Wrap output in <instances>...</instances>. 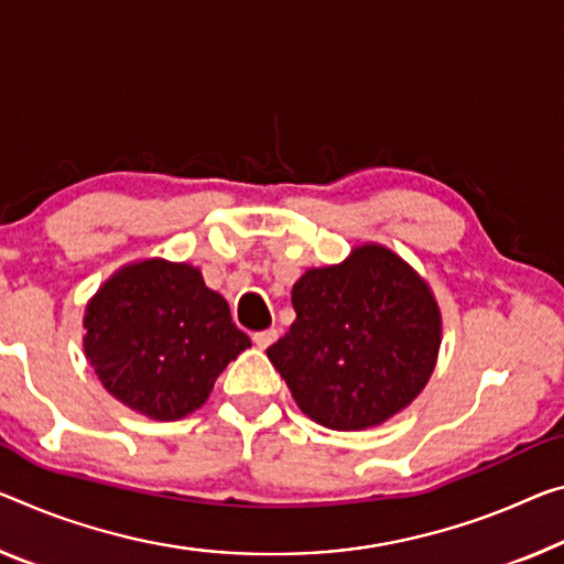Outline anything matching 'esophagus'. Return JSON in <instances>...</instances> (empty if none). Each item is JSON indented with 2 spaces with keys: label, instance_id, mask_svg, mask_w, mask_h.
<instances>
[{
  "label": "esophagus",
  "instance_id": "esophagus-1",
  "mask_svg": "<svg viewBox=\"0 0 564 564\" xmlns=\"http://www.w3.org/2000/svg\"><path fill=\"white\" fill-rule=\"evenodd\" d=\"M276 337H280V333H276L274 330V327H272V330H262V333H254L252 335V340H254V345H257V348H262V350H267V348H270V345L276 340Z\"/></svg>",
  "mask_w": 564,
  "mask_h": 564
}]
</instances>
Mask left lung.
Returning <instances> with one entry per match:
<instances>
[{"label": "left lung", "instance_id": "obj_1", "mask_svg": "<svg viewBox=\"0 0 564 564\" xmlns=\"http://www.w3.org/2000/svg\"><path fill=\"white\" fill-rule=\"evenodd\" d=\"M297 312L267 358L300 411L333 431H362L403 411L429 383L441 312L411 264L380 245L294 282Z\"/></svg>", "mask_w": 564, "mask_h": 564}]
</instances>
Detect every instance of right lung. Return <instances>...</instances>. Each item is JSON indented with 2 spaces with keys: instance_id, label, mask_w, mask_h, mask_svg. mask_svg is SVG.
Returning <instances> with one entry per match:
<instances>
[{
  "instance_id": "1",
  "label": "right lung",
  "mask_w": 564,
  "mask_h": 564,
  "mask_svg": "<svg viewBox=\"0 0 564 564\" xmlns=\"http://www.w3.org/2000/svg\"><path fill=\"white\" fill-rule=\"evenodd\" d=\"M85 355L106 391L155 421L202 409L219 372L252 340L227 300L184 262L118 270L85 307Z\"/></svg>"
}]
</instances>
